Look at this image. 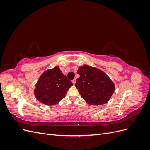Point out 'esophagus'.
Here are the masks:
<instances>
[{
	"mask_svg": "<svg viewBox=\"0 0 150 150\" xmlns=\"http://www.w3.org/2000/svg\"><path fill=\"white\" fill-rule=\"evenodd\" d=\"M76 81V79H74L73 80H72V83H73V84H75Z\"/></svg>",
	"mask_w": 150,
	"mask_h": 150,
	"instance_id": "1",
	"label": "esophagus"
}]
</instances>
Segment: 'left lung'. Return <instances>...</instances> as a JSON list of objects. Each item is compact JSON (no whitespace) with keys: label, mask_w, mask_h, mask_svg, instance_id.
Wrapping results in <instances>:
<instances>
[{"label":"left lung","mask_w":150,"mask_h":150,"mask_svg":"<svg viewBox=\"0 0 150 150\" xmlns=\"http://www.w3.org/2000/svg\"><path fill=\"white\" fill-rule=\"evenodd\" d=\"M75 84L79 93L90 105L99 106L107 103L115 90L112 81L98 68L83 65L78 68Z\"/></svg>","instance_id":"obj_1"}]
</instances>
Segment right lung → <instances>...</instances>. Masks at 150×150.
<instances>
[{
	"label": "right lung",
	"instance_id": "obj_1",
	"mask_svg": "<svg viewBox=\"0 0 150 150\" xmlns=\"http://www.w3.org/2000/svg\"><path fill=\"white\" fill-rule=\"evenodd\" d=\"M73 85L62 73L59 66L44 71L35 84L34 95L44 104L52 106L59 103Z\"/></svg>",
	"mask_w": 150,
	"mask_h": 150
}]
</instances>
